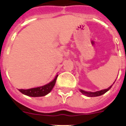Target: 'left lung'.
Instances as JSON below:
<instances>
[{
  "label": "left lung",
  "instance_id": "8db88e82",
  "mask_svg": "<svg viewBox=\"0 0 126 126\" xmlns=\"http://www.w3.org/2000/svg\"><path fill=\"white\" fill-rule=\"evenodd\" d=\"M112 85H111L110 87H109L106 89H103V90H101L100 91H96V92H87V91H84L83 90H80V92H81L82 94H84L86 95H87L89 97H96V96H100V95H102L104 94H105L106 92H107L112 87Z\"/></svg>",
  "mask_w": 126,
  "mask_h": 126
}]
</instances>
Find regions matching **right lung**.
<instances>
[{"label": "right lung", "mask_w": 126, "mask_h": 126, "mask_svg": "<svg viewBox=\"0 0 126 126\" xmlns=\"http://www.w3.org/2000/svg\"><path fill=\"white\" fill-rule=\"evenodd\" d=\"M58 75L55 77L54 80L52 81H51L50 83L46 84L44 86L39 87L32 88L29 89H19L20 92L22 94L26 95L28 96L31 97H42L46 95L49 94L52 89V88L54 87V84L56 83V80Z\"/></svg>", "instance_id": "obj_1"}]
</instances>
